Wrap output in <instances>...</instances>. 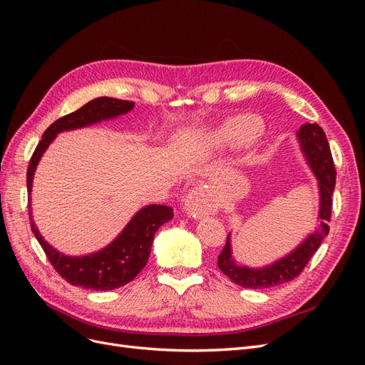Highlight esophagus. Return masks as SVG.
<instances>
[{
	"mask_svg": "<svg viewBox=\"0 0 365 365\" xmlns=\"http://www.w3.org/2000/svg\"><path fill=\"white\" fill-rule=\"evenodd\" d=\"M184 205L187 213L197 217H201L215 210V204L210 200L208 193L204 189H201V187L200 189L196 187V189L189 192V195H187L184 200Z\"/></svg>",
	"mask_w": 365,
	"mask_h": 365,
	"instance_id": "obj_1",
	"label": "esophagus"
}]
</instances>
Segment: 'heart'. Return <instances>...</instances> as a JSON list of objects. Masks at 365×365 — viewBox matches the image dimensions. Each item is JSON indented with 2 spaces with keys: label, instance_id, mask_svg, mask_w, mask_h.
Returning <instances> with one entry per match:
<instances>
[{
  "label": "heart",
  "instance_id": "heart-1",
  "mask_svg": "<svg viewBox=\"0 0 365 365\" xmlns=\"http://www.w3.org/2000/svg\"><path fill=\"white\" fill-rule=\"evenodd\" d=\"M262 129L260 121L251 115H239L227 120L217 129V140L227 146H239L257 137Z\"/></svg>",
  "mask_w": 365,
  "mask_h": 365
}]
</instances>
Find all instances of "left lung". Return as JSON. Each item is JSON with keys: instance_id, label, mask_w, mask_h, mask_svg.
<instances>
[{"instance_id": "left-lung-1", "label": "left lung", "mask_w": 365, "mask_h": 365, "mask_svg": "<svg viewBox=\"0 0 365 365\" xmlns=\"http://www.w3.org/2000/svg\"><path fill=\"white\" fill-rule=\"evenodd\" d=\"M297 137L298 141H300V148L304 153L309 168L312 169L318 180V228L312 235H309L292 252H289L288 256L263 268H248L236 264L233 252H231V242L228 235L227 244L217 257V267L231 282L242 286V288L263 289L294 280L300 275L307 262L311 260L324 237L329 235L327 224L330 220V213H332V195L336 180L332 153H330L324 130L317 123L303 125L300 130H297Z\"/></svg>"}]
</instances>
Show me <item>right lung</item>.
Here are the masks:
<instances>
[{
    "instance_id": "add662e5",
    "label": "right lung",
    "mask_w": 365,
    "mask_h": 365,
    "mask_svg": "<svg viewBox=\"0 0 365 365\" xmlns=\"http://www.w3.org/2000/svg\"><path fill=\"white\" fill-rule=\"evenodd\" d=\"M134 102L120 101L113 97H98L88 102L77 111L61 117L51 123L42 134L39 145L30 158L27 169V192H31L33 175L36 165L50 143L59 132L90 126L102 120H109L129 113ZM30 227L39 245L46 252L53 268L70 284L81 286L85 289L109 291L125 286L134 280L138 272L146 267L153 236L157 230L173 217V210L168 205H146L129 220L125 230L103 250L88 254L82 257H70L50 247L31 219V207L29 204Z\"/></svg>"
}]
</instances>
